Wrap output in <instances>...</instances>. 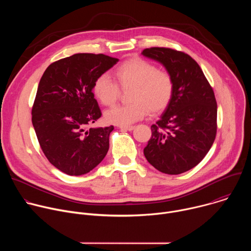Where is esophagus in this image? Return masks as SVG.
<instances>
[{"label":"esophagus","mask_w":251,"mask_h":251,"mask_svg":"<svg viewBox=\"0 0 251 251\" xmlns=\"http://www.w3.org/2000/svg\"><path fill=\"white\" fill-rule=\"evenodd\" d=\"M134 128L135 126H120V129L124 131H132Z\"/></svg>","instance_id":"esophagus-1"}]
</instances>
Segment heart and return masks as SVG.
I'll return each instance as SVG.
<instances>
[{
	"instance_id": "1",
	"label": "heart",
	"mask_w": 251,
	"mask_h": 251,
	"mask_svg": "<svg viewBox=\"0 0 251 251\" xmlns=\"http://www.w3.org/2000/svg\"><path fill=\"white\" fill-rule=\"evenodd\" d=\"M115 79L123 90L133 88L129 105L115 106L106 111L107 122L127 126L144 118L149 111L161 113L170 105L175 89L173 76L168 71L140 57H134L119 65ZM107 75H99L93 82L92 91L104 106L113 105L120 96V88Z\"/></svg>"
}]
</instances>
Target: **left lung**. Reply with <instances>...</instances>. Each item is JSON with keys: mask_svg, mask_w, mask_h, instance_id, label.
<instances>
[{"mask_svg": "<svg viewBox=\"0 0 251 251\" xmlns=\"http://www.w3.org/2000/svg\"><path fill=\"white\" fill-rule=\"evenodd\" d=\"M142 54L162 63L175 83L170 105L151 126L144 155L162 173H185L205 157L216 139L218 105L213 90L189 54L168 48L146 49Z\"/></svg>", "mask_w": 251, "mask_h": 251, "instance_id": "left-lung-1", "label": "left lung"}]
</instances>
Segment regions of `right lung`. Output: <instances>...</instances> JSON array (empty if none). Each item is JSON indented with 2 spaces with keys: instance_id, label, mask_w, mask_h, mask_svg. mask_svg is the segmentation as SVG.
Wrapping results in <instances>:
<instances>
[{
  "instance_id": "right-lung-1",
  "label": "right lung",
  "mask_w": 251,
  "mask_h": 251,
  "mask_svg": "<svg viewBox=\"0 0 251 251\" xmlns=\"http://www.w3.org/2000/svg\"><path fill=\"white\" fill-rule=\"evenodd\" d=\"M118 60L76 53L52 62L40 80L31 122L44 154L64 174H87L108 152L114 127L89 128L101 117L92 86Z\"/></svg>"
}]
</instances>
